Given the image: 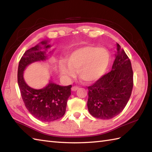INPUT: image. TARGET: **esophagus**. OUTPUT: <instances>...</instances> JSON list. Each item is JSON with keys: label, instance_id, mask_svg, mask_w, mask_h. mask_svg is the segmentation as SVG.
Returning <instances> with one entry per match:
<instances>
[{"label": "esophagus", "instance_id": "esophagus-1", "mask_svg": "<svg viewBox=\"0 0 152 152\" xmlns=\"http://www.w3.org/2000/svg\"><path fill=\"white\" fill-rule=\"evenodd\" d=\"M78 89V87H77V86H73L72 88H71V89H72V91H76L77 89Z\"/></svg>", "mask_w": 152, "mask_h": 152}]
</instances>
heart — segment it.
I'll list each match as a JSON object with an SVG mask.
<instances>
[{
    "label": "heart",
    "mask_w": 152,
    "mask_h": 152,
    "mask_svg": "<svg viewBox=\"0 0 152 152\" xmlns=\"http://www.w3.org/2000/svg\"><path fill=\"white\" fill-rule=\"evenodd\" d=\"M67 62L61 61L60 72L64 78L70 80L76 76V70L80 78L86 82H92L104 74L108 66L110 54L107 50L94 46H85L68 55Z\"/></svg>",
    "instance_id": "heart-1"
}]
</instances>
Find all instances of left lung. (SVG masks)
<instances>
[{
	"instance_id": "8db88e82",
	"label": "left lung",
	"mask_w": 152,
	"mask_h": 152,
	"mask_svg": "<svg viewBox=\"0 0 152 152\" xmlns=\"http://www.w3.org/2000/svg\"><path fill=\"white\" fill-rule=\"evenodd\" d=\"M112 70L88 88V108L93 117L112 119L123 111L133 87V72L129 58L116 44Z\"/></svg>"
}]
</instances>
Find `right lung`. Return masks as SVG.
Masks as SVG:
<instances>
[{
  "instance_id": "obj_1",
  "label": "right lung",
  "mask_w": 152,
  "mask_h": 152,
  "mask_svg": "<svg viewBox=\"0 0 152 152\" xmlns=\"http://www.w3.org/2000/svg\"><path fill=\"white\" fill-rule=\"evenodd\" d=\"M46 40L41 42L44 49L50 47ZM39 44L25 51L19 63L18 82L23 101L28 111L38 120L53 121L62 118L65 114L67 100L71 95L72 86H61L50 83L40 89H35L25 82L23 72L28 64L47 59L46 51H41Z\"/></svg>"
}]
</instances>
